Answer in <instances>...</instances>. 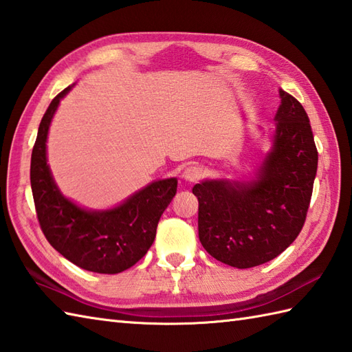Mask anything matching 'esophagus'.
Returning a JSON list of instances; mask_svg holds the SVG:
<instances>
[{"label":"esophagus","mask_w":352,"mask_h":352,"mask_svg":"<svg viewBox=\"0 0 352 352\" xmlns=\"http://www.w3.org/2000/svg\"><path fill=\"white\" fill-rule=\"evenodd\" d=\"M201 175H203V170H201L198 166H189L183 172V178L188 183H197L201 178Z\"/></svg>","instance_id":"1"}]
</instances>
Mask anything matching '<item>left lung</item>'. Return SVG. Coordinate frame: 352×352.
<instances>
[{
	"mask_svg": "<svg viewBox=\"0 0 352 352\" xmlns=\"http://www.w3.org/2000/svg\"><path fill=\"white\" fill-rule=\"evenodd\" d=\"M272 146L246 182L204 180L198 234L216 260L237 269L275 258L302 230L318 170V149L301 102L280 89Z\"/></svg>",
	"mask_w": 352,
	"mask_h": 352,
	"instance_id": "1",
	"label": "left lung"
}]
</instances>
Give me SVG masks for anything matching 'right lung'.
<instances>
[{
	"instance_id": "add662e5",
	"label": "right lung",
	"mask_w": 352,
	"mask_h": 352,
	"mask_svg": "<svg viewBox=\"0 0 352 352\" xmlns=\"http://www.w3.org/2000/svg\"><path fill=\"white\" fill-rule=\"evenodd\" d=\"M68 86L51 101L37 131L30 182L37 219L50 245L81 269L119 274L151 248L157 223L177 193V178L153 182L109 210H87L63 197L47 163L48 130Z\"/></svg>"
}]
</instances>
